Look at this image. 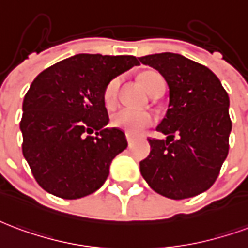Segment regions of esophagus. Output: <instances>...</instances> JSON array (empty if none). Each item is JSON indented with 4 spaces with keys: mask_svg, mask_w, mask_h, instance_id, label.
<instances>
[{
    "mask_svg": "<svg viewBox=\"0 0 248 248\" xmlns=\"http://www.w3.org/2000/svg\"><path fill=\"white\" fill-rule=\"evenodd\" d=\"M126 138H127V143H129V146H131L134 143V139L130 137V135H126Z\"/></svg>",
    "mask_w": 248,
    "mask_h": 248,
    "instance_id": "34e87169",
    "label": "esophagus"
}]
</instances>
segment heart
Wrapping results in <instances>:
<instances>
[{"label":"heart","instance_id":"1","mask_svg":"<svg viewBox=\"0 0 248 248\" xmlns=\"http://www.w3.org/2000/svg\"><path fill=\"white\" fill-rule=\"evenodd\" d=\"M159 80L163 78L157 75V73L150 72L143 75L142 76V84L143 87L146 88L148 93L154 91V88L157 84ZM118 89H119V78H114L110 80L106 84L105 89H104V104L108 108H113L117 102V97H118ZM111 124L117 129L124 130V133L129 135H139L142 134L146 129H148L152 124H154V115L148 111H137V110L131 109H121L117 111L113 118H111Z\"/></svg>","mask_w":248,"mask_h":248}]
</instances>
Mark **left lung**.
Returning a JSON list of instances; mask_svg holds the SVG:
<instances>
[{
    "mask_svg": "<svg viewBox=\"0 0 248 248\" xmlns=\"http://www.w3.org/2000/svg\"><path fill=\"white\" fill-rule=\"evenodd\" d=\"M139 60L157 69L170 88V108L156 127L167 139H148L151 151L139 163L140 173L164 197H194L214 184L229 154V96L208 67L181 55Z\"/></svg>",
    "mask_w": 248,
    "mask_h": 248,
    "instance_id": "left-lung-1",
    "label": "left lung"
}]
</instances>
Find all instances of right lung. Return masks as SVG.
Instances as JSON below:
<instances>
[{"mask_svg":"<svg viewBox=\"0 0 248 248\" xmlns=\"http://www.w3.org/2000/svg\"><path fill=\"white\" fill-rule=\"evenodd\" d=\"M134 65L138 59L130 55L78 54L32 81L22 106V152L46 192L76 200L105 183L110 163L127 140L121 129L106 127L102 94L110 80Z\"/></svg>","mask_w":248,"mask_h":248,"instance_id":"right-lung-1","label":"right lung"}]
</instances>
